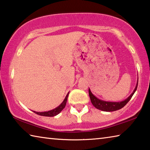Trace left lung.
<instances>
[{
	"mask_svg": "<svg viewBox=\"0 0 150 150\" xmlns=\"http://www.w3.org/2000/svg\"><path fill=\"white\" fill-rule=\"evenodd\" d=\"M138 81H137L136 86L135 88H134L132 93L128 98H126L125 100L121 101V102H110V101H105V100H100L97 97H96V96L94 95L92 93H91L90 88H88V94H89L91 101V103H92L93 105L95 106L96 108L98 109V110L105 111V112H112V111L118 110L119 109H121L122 108H123L124 106L129 102V100L131 99V98L132 97L134 93L136 92L137 87H138Z\"/></svg>",
	"mask_w": 150,
	"mask_h": 150,
	"instance_id": "1",
	"label": "left lung"
}]
</instances>
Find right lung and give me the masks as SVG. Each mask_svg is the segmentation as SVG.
Returning a JSON list of instances; mask_svg holds the SVG:
<instances>
[{
	"instance_id": "right-lung-1",
	"label": "right lung",
	"mask_w": 150,
	"mask_h": 150,
	"mask_svg": "<svg viewBox=\"0 0 150 150\" xmlns=\"http://www.w3.org/2000/svg\"><path fill=\"white\" fill-rule=\"evenodd\" d=\"M68 96H69V93H67V95H66L65 99L63 100L62 104L58 106L57 107L53 109V110H51L49 111H45V112H35V111H33V112H35V114H37V115L44 116H50L51 117V116H56L58 115V114H59L63 109L65 108V106L66 105V103H67V100Z\"/></svg>"
}]
</instances>
